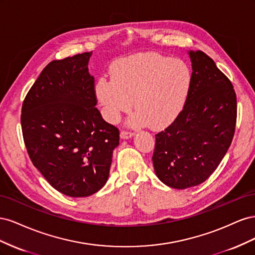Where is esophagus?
Instances as JSON below:
<instances>
[{"label": "esophagus", "instance_id": "1", "mask_svg": "<svg viewBox=\"0 0 255 255\" xmlns=\"http://www.w3.org/2000/svg\"><path fill=\"white\" fill-rule=\"evenodd\" d=\"M133 135H134L133 132H128V130H125V129H122L120 133V137L122 139H128V138H130Z\"/></svg>", "mask_w": 255, "mask_h": 255}]
</instances>
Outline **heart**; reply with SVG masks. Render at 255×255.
I'll use <instances>...</instances> for the list:
<instances>
[{
  "instance_id": "1",
  "label": "heart",
  "mask_w": 255,
  "mask_h": 255,
  "mask_svg": "<svg viewBox=\"0 0 255 255\" xmlns=\"http://www.w3.org/2000/svg\"><path fill=\"white\" fill-rule=\"evenodd\" d=\"M191 87V72L180 59L157 53H140L118 60L113 78L100 79L96 95L104 117L117 122L133 105L134 126L148 125L157 129L179 116Z\"/></svg>"
}]
</instances>
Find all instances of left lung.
Listing matches in <instances>:
<instances>
[{
	"label": "left lung",
	"instance_id": "1",
	"mask_svg": "<svg viewBox=\"0 0 255 255\" xmlns=\"http://www.w3.org/2000/svg\"><path fill=\"white\" fill-rule=\"evenodd\" d=\"M191 87L182 112L155 135L154 170L167 186L185 189L203 183L232 142L237 117L231 81L202 51H189Z\"/></svg>",
	"mask_w": 255,
	"mask_h": 255
}]
</instances>
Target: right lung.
Instances as JSON below:
<instances>
[{"mask_svg":"<svg viewBox=\"0 0 255 255\" xmlns=\"http://www.w3.org/2000/svg\"><path fill=\"white\" fill-rule=\"evenodd\" d=\"M92 52L53 60L22 104L23 139L33 165L61 194L88 197L110 175L119 129L96 107Z\"/></svg>","mask_w":255,"mask_h":255,"instance_id":"1","label":"right lung"}]
</instances>
